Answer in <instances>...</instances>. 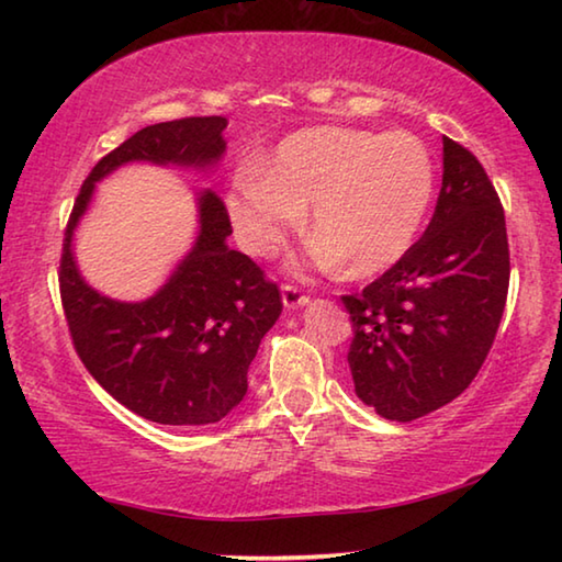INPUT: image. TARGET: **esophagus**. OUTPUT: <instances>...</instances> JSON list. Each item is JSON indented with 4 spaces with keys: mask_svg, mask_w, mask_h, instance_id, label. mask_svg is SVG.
Listing matches in <instances>:
<instances>
[{
    "mask_svg": "<svg viewBox=\"0 0 562 562\" xmlns=\"http://www.w3.org/2000/svg\"><path fill=\"white\" fill-rule=\"evenodd\" d=\"M310 300V294L304 292L300 284H294V282H284L282 284V302H284V307L288 310H294V307H302L304 302Z\"/></svg>",
    "mask_w": 562,
    "mask_h": 562,
    "instance_id": "1",
    "label": "esophagus"
}]
</instances>
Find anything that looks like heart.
Wrapping results in <instances>:
<instances>
[{
    "label": "heart",
    "instance_id": "1",
    "mask_svg": "<svg viewBox=\"0 0 562 562\" xmlns=\"http://www.w3.org/2000/svg\"><path fill=\"white\" fill-rule=\"evenodd\" d=\"M431 193V156L412 133L317 126L284 138L265 166L237 170L227 215L243 250L270 258L312 205V260L372 278L414 243Z\"/></svg>",
    "mask_w": 562,
    "mask_h": 562
}]
</instances>
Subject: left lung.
<instances>
[{
  "mask_svg": "<svg viewBox=\"0 0 562 562\" xmlns=\"http://www.w3.org/2000/svg\"><path fill=\"white\" fill-rule=\"evenodd\" d=\"M506 215L469 148L443 136V180L426 233L359 294H341L355 327L357 396L392 422L453 402L486 361L506 310Z\"/></svg>",
  "mask_w": 562,
  "mask_h": 562,
  "instance_id": "left-lung-1",
  "label": "left lung"
}]
</instances>
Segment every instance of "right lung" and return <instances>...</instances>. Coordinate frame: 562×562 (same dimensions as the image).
Masks as SVG:
<instances>
[{
    "mask_svg": "<svg viewBox=\"0 0 562 562\" xmlns=\"http://www.w3.org/2000/svg\"><path fill=\"white\" fill-rule=\"evenodd\" d=\"M225 116H188L146 126L103 156L76 195L59 260L61 307L89 374L133 414L156 424H215L243 402L247 369L282 312L278 282L231 250L223 198H201V235L170 282L146 302H113L81 280L71 233L93 183L128 160L207 166L223 156Z\"/></svg>",
    "mask_w": 562,
    "mask_h": 562,
    "instance_id": "1",
    "label": "right lung"
}]
</instances>
